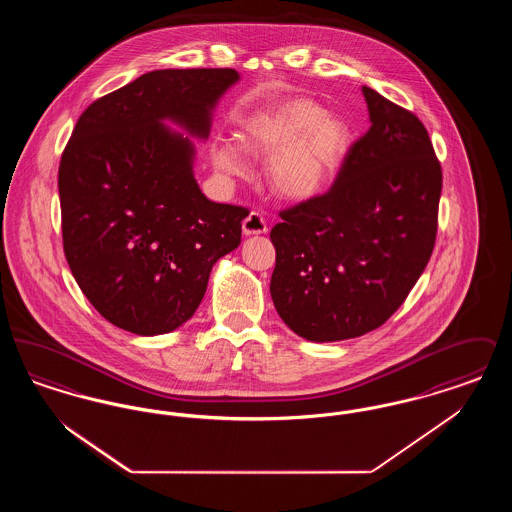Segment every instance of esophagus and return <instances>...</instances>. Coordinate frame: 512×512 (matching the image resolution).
Returning <instances> with one entry per match:
<instances>
[{"instance_id": "34e87169", "label": "esophagus", "mask_w": 512, "mask_h": 512, "mask_svg": "<svg viewBox=\"0 0 512 512\" xmlns=\"http://www.w3.org/2000/svg\"><path fill=\"white\" fill-rule=\"evenodd\" d=\"M242 230H244L245 236H259V234H265L268 230L267 220L257 213V211H251L244 219L242 224Z\"/></svg>"}]
</instances>
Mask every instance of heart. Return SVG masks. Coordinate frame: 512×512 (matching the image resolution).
<instances>
[{"label": "heart", "instance_id": "b5f03b06", "mask_svg": "<svg viewBox=\"0 0 512 512\" xmlns=\"http://www.w3.org/2000/svg\"><path fill=\"white\" fill-rule=\"evenodd\" d=\"M238 142L251 155L273 153L267 182L274 194L286 201H307L340 174L353 147V128L317 101L295 98L247 117ZM211 159L224 174H244V157L234 144L213 147Z\"/></svg>", "mask_w": 512, "mask_h": 512}]
</instances>
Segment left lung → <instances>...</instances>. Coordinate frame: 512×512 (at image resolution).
Returning <instances> with one entry per match:
<instances>
[{
	"mask_svg": "<svg viewBox=\"0 0 512 512\" xmlns=\"http://www.w3.org/2000/svg\"><path fill=\"white\" fill-rule=\"evenodd\" d=\"M370 128L334 186L270 230V295L309 341L359 338L403 305L436 244L441 167L424 124L363 86Z\"/></svg>",
	"mask_w": 512,
	"mask_h": 512,
	"instance_id": "obj_1",
	"label": "left lung"
}]
</instances>
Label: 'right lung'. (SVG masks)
<instances>
[{
  "label": "right lung",
  "mask_w": 512,
  "mask_h": 512,
  "mask_svg": "<svg viewBox=\"0 0 512 512\" xmlns=\"http://www.w3.org/2000/svg\"><path fill=\"white\" fill-rule=\"evenodd\" d=\"M238 80L234 69L151 71L94 101L74 126L59 165L65 257L99 315L126 332L180 328L215 263L242 242L249 211L203 195L190 140L209 138Z\"/></svg>",
  "instance_id": "right-lung-1"
}]
</instances>
